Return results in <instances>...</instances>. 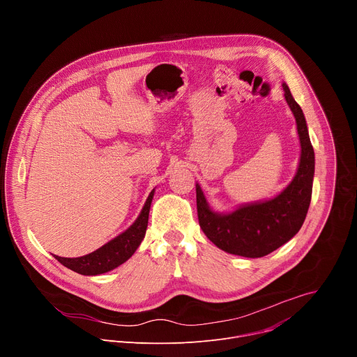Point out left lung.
I'll return each mask as SVG.
<instances>
[{
    "label": "left lung",
    "mask_w": 357,
    "mask_h": 357,
    "mask_svg": "<svg viewBox=\"0 0 357 357\" xmlns=\"http://www.w3.org/2000/svg\"><path fill=\"white\" fill-rule=\"evenodd\" d=\"M284 96L295 117L301 144L298 171L291 183L275 197L247 203L230 213L213 212L196 183L199 226L220 250L234 256L259 259L291 240L307 218L315 172V154L302 109L284 83Z\"/></svg>",
    "instance_id": "left-lung-1"
}]
</instances>
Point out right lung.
Instances as JSON below:
<instances>
[{
    "mask_svg": "<svg viewBox=\"0 0 357 357\" xmlns=\"http://www.w3.org/2000/svg\"><path fill=\"white\" fill-rule=\"evenodd\" d=\"M154 192L155 189L151 190L139 216L124 233L119 234L117 237H114L105 245H101L96 251L87 254V256L76 257V259L55 256V259L65 267L82 275L105 274L107 271L117 268L123 263H126L135 252V250L138 248V245L141 244L145 236L146 226H148L149 208H151L152 197H154Z\"/></svg>",
    "mask_w": 357,
    "mask_h": 357,
    "instance_id": "right-lung-1",
    "label": "right lung"
}]
</instances>
